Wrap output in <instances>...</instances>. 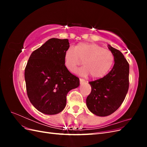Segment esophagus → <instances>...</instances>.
<instances>
[{"instance_id": "obj_1", "label": "esophagus", "mask_w": 147, "mask_h": 147, "mask_svg": "<svg viewBox=\"0 0 147 147\" xmlns=\"http://www.w3.org/2000/svg\"><path fill=\"white\" fill-rule=\"evenodd\" d=\"M85 82H86V81L84 80V79H83V78H80V84H82V83H84Z\"/></svg>"}]
</instances>
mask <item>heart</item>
<instances>
[{"instance_id": "obj_1", "label": "heart", "mask_w": 147, "mask_h": 147, "mask_svg": "<svg viewBox=\"0 0 147 147\" xmlns=\"http://www.w3.org/2000/svg\"><path fill=\"white\" fill-rule=\"evenodd\" d=\"M84 66L78 73L92 78L104 77L112 68L115 61L113 53L109 50L94 43L82 42L74 47L69 48L64 53V63L68 70L75 72L77 67L82 64Z\"/></svg>"}]
</instances>
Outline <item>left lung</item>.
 <instances>
[{"mask_svg": "<svg viewBox=\"0 0 147 147\" xmlns=\"http://www.w3.org/2000/svg\"><path fill=\"white\" fill-rule=\"evenodd\" d=\"M108 46L115 56L114 65L103 78L89 82L91 92L86 101L90 112L99 117L109 116L119 107L129 84V65L127 60L121 51Z\"/></svg>", "mask_w": 147, "mask_h": 147, "instance_id": "1", "label": "left lung"}]
</instances>
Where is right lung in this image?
I'll list each match as a JSON object with an SVG mask.
<instances>
[{
  "label": "right lung",
  "mask_w": 147,
  "mask_h": 147,
  "mask_svg": "<svg viewBox=\"0 0 147 147\" xmlns=\"http://www.w3.org/2000/svg\"><path fill=\"white\" fill-rule=\"evenodd\" d=\"M68 39L52 38L30 55L25 68L28 96L34 107L44 114L60 113L66 105V97L79 86V78L67 69L64 53Z\"/></svg>",
  "instance_id": "right-lung-1"
}]
</instances>
